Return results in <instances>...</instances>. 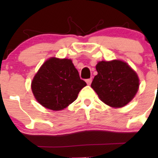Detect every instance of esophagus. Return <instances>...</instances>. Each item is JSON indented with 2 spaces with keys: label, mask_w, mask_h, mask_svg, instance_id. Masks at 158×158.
Wrapping results in <instances>:
<instances>
[{
  "label": "esophagus",
  "mask_w": 158,
  "mask_h": 158,
  "mask_svg": "<svg viewBox=\"0 0 158 158\" xmlns=\"http://www.w3.org/2000/svg\"><path fill=\"white\" fill-rule=\"evenodd\" d=\"M86 82L88 85H90L92 82V78H90V79H86Z\"/></svg>",
  "instance_id": "1"
}]
</instances>
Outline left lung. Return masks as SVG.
Here are the masks:
<instances>
[{
	"instance_id": "left-lung-1",
	"label": "left lung",
	"mask_w": 158,
	"mask_h": 158,
	"mask_svg": "<svg viewBox=\"0 0 158 158\" xmlns=\"http://www.w3.org/2000/svg\"><path fill=\"white\" fill-rule=\"evenodd\" d=\"M98 74L91 88L108 106L121 108L132 100L139 88V78L126 62L120 60L97 63Z\"/></svg>"
}]
</instances>
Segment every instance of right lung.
Masks as SVG:
<instances>
[{
    "instance_id": "obj_1",
    "label": "right lung",
    "mask_w": 158,
    "mask_h": 158,
    "mask_svg": "<svg viewBox=\"0 0 158 158\" xmlns=\"http://www.w3.org/2000/svg\"><path fill=\"white\" fill-rule=\"evenodd\" d=\"M86 85L70 59L52 57L40 68L32 79L31 88L41 106L59 110L74 102Z\"/></svg>"
}]
</instances>
